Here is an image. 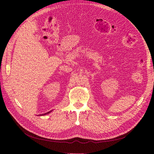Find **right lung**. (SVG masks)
Segmentation results:
<instances>
[{
	"label": "right lung",
	"mask_w": 154,
	"mask_h": 154,
	"mask_svg": "<svg viewBox=\"0 0 154 154\" xmlns=\"http://www.w3.org/2000/svg\"><path fill=\"white\" fill-rule=\"evenodd\" d=\"M53 110H51V111H49V112H47V113H45V114H40V116H43V115H46V114H49L50 112H52Z\"/></svg>",
	"instance_id": "right-lung-1"
}]
</instances>
